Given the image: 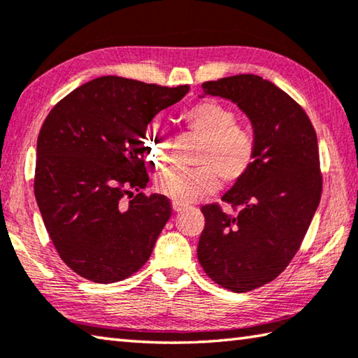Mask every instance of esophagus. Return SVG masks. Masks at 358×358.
<instances>
[{"label":"esophagus","instance_id":"esophagus-1","mask_svg":"<svg viewBox=\"0 0 358 358\" xmlns=\"http://www.w3.org/2000/svg\"><path fill=\"white\" fill-rule=\"evenodd\" d=\"M186 207H187L186 203H181V202H177V201H173V202H172V208H173V211H183Z\"/></svg>","mask_w":358,"mask_h":358}]
</instances>
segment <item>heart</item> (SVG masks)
<instances>
[{
	"label": "heart",
	"mask_w": 358,
	"mask_h": 358,
	"mask_svg": "<svg viewBox=\"0 0 358 358\" xmlns=\"http://www.w3.org/2000/svg\"><path fill=\"white\" fill-rule=\"evenodd\" d=\"M185 131L201 141L194 151L189 171L169 169L156 181V189L172 201L189 203L224 185L232 186L248 177L256 162L257 141L251 129L238 124V113L216 99H201L178 112ZM145 150L151 161L162 166L167 161L169 141L162 131H148Z\"/></svg>",
	"instance_id": "heart-1"
}]
</instances>
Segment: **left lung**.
<instances>
[{
	"mask_svg": "<svg viewBox=\"0 0 358 358\" xmlns=\"http://www.w3.org/2000/svg\"><path fill=\"white\" fill-rule=\"evenodd\" d=\"M250 117L256 162L245 180L201 208L197 257L211 281L248 292L280 276L305 238L322 194L317 136L300 104L268 80L238 74L202 83Z\"/></svg>",
	"mask_w": 358,
	"mask_h": 358,
	"instance_id": "8db88e82",
	"label": "left lung"
}]
</instances>
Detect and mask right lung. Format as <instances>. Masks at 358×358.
<instances>
[{"instance_id": "obj_1", "label": "right lung", "mask_w": 358, "mask_h": 358, "mask_svg": "<svg viewBox=\"0 0 358 358\" xmlns=\"http://www.w3.org/2000/svg\"><path fill=\"white\" fill-rule=\"evenodd\" d=\"M187 92V85L106 76L80 85L47 115L38 137L36 202L58 256L85 280L121 281L151 256L172 207L166 196L142 192L150 181L145 132Z\"/></svg>"}]
</instances>
